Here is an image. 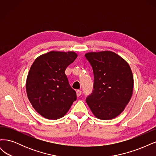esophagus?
<instances>
[{"label": "esophagus", "mask_w": 156, "mask_h": 156, "mask_svg": "<svg viewBox=\"0 0 156 156\" xmlns=\"http://www.w3.org/2000/svg\"><path fill=\"white\" fill-rule=\"evenodd\" d=\"M81 93H82V92H81V90H76V94H77V96L78 97L81 95Z\"/></svg>", "instance_id": "esophagus-1"}]
</instances>
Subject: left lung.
Here are the masks:
<instances>
[{"mask_svg": "<svg viewBox=\"0 0 156 156\" xmlns=\"http://www.w3.org/2000/svg\"><path fill=\"white\" fill-rule=\"evenodd\" d=\"M85 56L94 77L87 104L98 119H115L124 110L133 94V77L129 65L112 51L91 52Z\"/></svg>", "mask_w": 156, "mask_h": 156, "instance_id": "8db88e82", "label": "left lung"}]
</instances>
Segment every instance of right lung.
Here are the masks:
<instances>
[{
  "label": "right lung",
  "instance_id": "add662e5",
  "mask_svg": "<svg viewBox=\"0 0 156 156\" xmlns=\"http://www.w3.org/2000/svg\"><path fill=\"white\" fill-rule=\"evenodd\" d=\"M77 57L73 51H50L38 56L28 74L26 90L34 109L45 119L64 116L76 100L65 70Z\"/></svg>",
  "mask_w": 156,
  "mask_h": 156
}]
</instances>
